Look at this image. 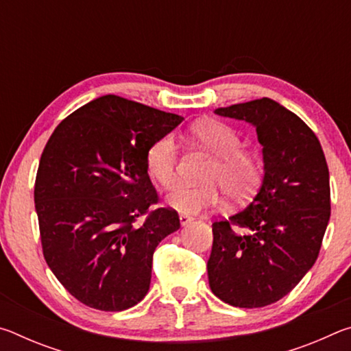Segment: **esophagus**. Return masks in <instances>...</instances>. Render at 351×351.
Segmentation results:
<instances>
[{
    "label": "esophagus",
    "mask_w": 351,
    "mask_h": 351,
    "mask_svg": "<svg viewBox=\"0 0 351 351\" xmlns=\"http://www.w3.org/2000/svg\"><path fill=\"white\" fill-rule=\"evenodd\" d=\"M180 221H181V226H187L189 223L193 221V218L189 217V215H184V213H181V215H180Z\"/></svg>",
    "instance_id": "1"
}]
</instances>
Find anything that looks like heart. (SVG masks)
I'll return each instance as SVG.
<instances>
[{
    "label": "heart",
    "instance_id": "obj_1",
    "mask_svg": "<svg viewBox=\"0 0 351 351\" xmlns=\"http://www.w3.org/2000/svg\"><path fill=\"white\" fill-rule=\"evenodd\" d=\"M190 136L197 144L210 153L215 161L206 175L207 186L178 184L169 193L167 203L178 212L199 213L213 209L226 195L234 201H246L254 195L261 181V164L251 153L243 152L245 141L228 123L201 121L190 128ZM180 150L173 134H164L153 141L145 152V169L159 186L169 189L176 181ZM219 186L222 188L219 189Z\"/></svg>",
    "mask_w": 351,
    "mask_h": 351
}]
</instances>
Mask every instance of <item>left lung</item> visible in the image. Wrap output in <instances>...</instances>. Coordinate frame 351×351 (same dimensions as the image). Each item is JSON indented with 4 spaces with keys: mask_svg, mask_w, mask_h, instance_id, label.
Here are the masks:
<instances>
[{
    "mask_svg": "<svg viewBox=\"0 0 351 351\" xmlns=\"http://www.w3.org/2000/svg\"><path fill=\"white\" fill-rule=\"evenodd\" d=\"M215 112L255 127L265 178L247 207L212 224L209 285L232 306H268L291 293L317 260L331 213L328 165L313 130L274 100ZM234 225L247 234H237Z\"/></svg>",
    "mask_w": 351,
    "mask_h": 351,
    "instance_id": "1",
    "label": "left lung"
}]
</instances>
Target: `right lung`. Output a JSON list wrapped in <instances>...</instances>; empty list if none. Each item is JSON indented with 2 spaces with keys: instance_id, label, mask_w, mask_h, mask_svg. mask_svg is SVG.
Listing matches in <instances>:
<instances>
[{
  "instance_id": "obj_1",
  "label": "right lung",
  "mask_w": 351,
  "mask_h": 351,
  "mask_svg": "<svg viewBox=\"0 0 351 351\" xmlns=\"http://www.w3.org/2000/svg\"><path fill=\"white\" fill-rule=\"evenodd\" d=\"M181 121L108 94L64 117L47 141L34 187L41 249L83 305L123 311L148 293L154 249L180 229V217L152 209L159 195L145 152Z\"/></svg>"
}]
</instances>
